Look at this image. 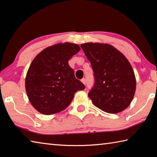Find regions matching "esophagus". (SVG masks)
<instances>
[{"label": "esophagus", "instance_id": "1", "mask_svg": "<svg viewBox=\"0 0 157 157\" xmlns=\"http://www.w3.org/2000/svg\"><path fill=\"white\" fill-rule=\"evenodd\" d=\"M81 82H82V83H83L84 84H86V79H85L84 78L82 79H81Z\"/></svg>", "mask_w": 157, "mask_h": 157}]
</instances>
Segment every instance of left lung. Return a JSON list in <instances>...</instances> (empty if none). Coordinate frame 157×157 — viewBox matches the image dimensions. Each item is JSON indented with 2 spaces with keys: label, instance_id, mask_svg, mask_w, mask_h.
<instances>
[{
  "label": "left lung",
  "instance_id": "8db88e82",
  "mask_svg": "<svg viewBox=\"0 0 157 157\" xmlns=\"http://www.w3.org/2000/svg\"><path fill=\"white\" fill-rule=\"evenodd\" d=\"M92 66L95 84L88 93L94 106L111 114L129 106L136 90L135 73L123 53L106 43L81 44Z\"/></svg>",
  "mask_w": 157,
  "mask_h": 157
}]
</instances>
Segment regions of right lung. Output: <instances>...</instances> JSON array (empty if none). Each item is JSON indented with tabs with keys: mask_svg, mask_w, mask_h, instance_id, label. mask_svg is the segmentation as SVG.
<instances>
[{
	"mask_svg": "<svg viewBox=\"0 0 157 157\" xmlns=\"http://www.w3.org/2000/svg\"><path fill=\"white\" fill-rule=\"evenodd\" d=\"M80 50L71 42L58 43L42 50L33 59L25 78V89L31 105L43 115L67 108L84 85L75 78L69 60Z\"/></svg>",
	"mask_w": 157,
	"mask_h": 157,
	"instance_id": "add662e5",
	"label": "right lung"
}]
</instances>
